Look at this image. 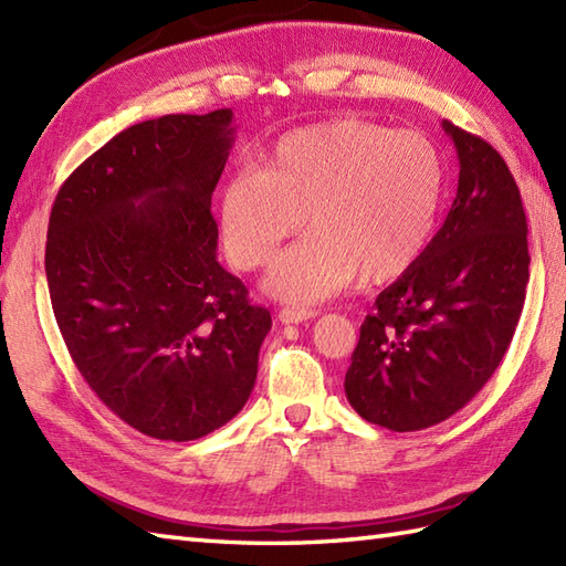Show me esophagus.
<instances>
[{
	"label": "esophagus",
	"instance_id": "34e87169",
	"mask_svg": "<svg viewBox=\"0 0 566 566\" xmlns=\"http://www.w3.org/2000/svg\"><path fill=\"white\" fill-rule=\"evenodd\" d=\"M316 318V311L311 308H282L280 311V321L284 323V326H294V323H304V321H311Z\"/></svg>",
	"mask_w": 566,
	"mask_h": 566
}]
</instances>
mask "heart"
Segmentation results:
<instances>
[{
  "label": "heart",
  "mask_w": 566,
  "mask_h": 566,
  "mask_svg": "<svg viewBox=\"0 0 566 566\" xmlns=\"http://www.w3.org/2000/svg\"><path fill=\"white\" fill-rule=\"evenodd\" d=\"M442 199V160L418 130L333 118L290 130L221 189L219 226L240 270L268 262L286 238H308L270 264L264 286L316 304L350 286L399 280L423 255Z\"/></svg>",
  "instance_id": "obj_1"
}]
</instances>
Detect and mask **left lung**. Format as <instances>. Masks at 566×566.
Instances as JSON below:
<instances>
[{
	"label": "left lung",
	"mask_w": 566,
	"mask_h": 566,
	"mask_svg": "<svg viewBox=\"0 0 566 566\" xmlns=\"http://www.w3.org/2000/svg\"><path fill=\"white\" fill-rule=\"evenodd\" d=\"M460 182L440 231L359 328L345 396L365 420L423 430L460 411L513 340L531 280L518 185L486 140L450 122Z\"/></svg>",
	"instance_id": "8db88e82"
}]
</instances>
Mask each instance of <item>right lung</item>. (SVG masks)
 <instances>
[{
  "mask_svg": "<svg viewBox=\"0 0 566 566\" xmlns=\"http://www.w3.org/2000/svg\"><path fill=\"white\" fill-rule=\"evenodd\" d=\"M235 128L231 109L130 126L65 179L48 221V292L72 363L155 440L238 416L272 328L216 260L211 195Z\"/></svg>",
  "mask_w": 566,
  "mask_h": 566,
  "instance_id": "add662e5",
  "label": "right lung"
}]
</instances>
